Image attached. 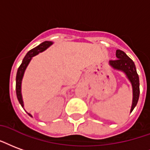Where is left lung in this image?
Returning a JSON list of instances; mask_svg holds the SVG:
<instances>
[{
    "label": "left lung",
    "instance_id": "1",
    "mask_svg": "<svg viewBox=\"0 0 150 150\" xmlns=\"http://www.w3.org/2000/svg\"><path fill=\"white\" fill-rule=\"evenodd\" d=\"M116 57L117 58V59L110 60L109 64L114 69L122 71L131 83L132 89H133V101H132L130 112H132L137 105L138 98H139V95H140L139 77L137 75L134 61L132 60L126 53L121 50H117Z\"/></svg>",
    "mask_w": 150,
    "mask_h": 150
}]
</instances>
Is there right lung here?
Wrapping results in <instances>:
<instances>
[{"label": "right lung", "mask_w": 150, "mask_h": 150, "mask_svg": "<svg viewBox=\"0 0 150 150\" xmlns=\"http://www.w3.org/2000/svg\"><path fill=\"white\" fill-rule=\"evenodd\" d=\"M53 42L52 41H44L43 43H41L40 45L37 47H34L33 49L30 50L29 52L26 54L24 56V59L22 61L21 66L19 67L18 70H17V73H16V96H17V99H18L19 103L21 105L22 107H24V102H23V98H22V93H21V84H22V79L24 77V74L25 70L27 68L28 65L29 64L30 61L32 59L33 56L38 55L40 52H42L48 48V47L52 45ZM29 116L33 117L31 114L28 113Z\"/></svg>", "instance_id": "1"}]
</instances>
